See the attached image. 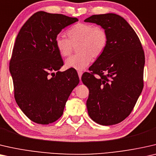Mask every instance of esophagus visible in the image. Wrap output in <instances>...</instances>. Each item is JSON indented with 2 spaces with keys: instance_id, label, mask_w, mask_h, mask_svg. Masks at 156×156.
I'll use <instances>...</instances> for the list:
<instances>
[{
  "instance_id": "esophagus-1",
  "label": "esophagus",
  "mask_w": 156,
  "mask_h": 156,
  "mask_svg": "<svg viewBox=\"0 0 156 156\" xmlns=\"http://www.w3.org/2000/svg\"><path fill=\"white\" fill-rule=\"evenodd\" d=\"M78 74L79 78H80V80L81 76H82V75H83V72L82 71H78Z\"/></svg>"
}]
</instances>
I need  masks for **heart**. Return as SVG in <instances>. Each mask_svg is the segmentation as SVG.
<instances>
[{
	"label": "heart",
	"instance_id": "b5f03b06",
	"mask_svg": "<svg viewBox=\"0 0 156 156\" xmlns=\"http://www.w3.org/2000/svg\"><path fill=\"white\" fill-rule=\"evenodd\" d=\"M69 39L57 35L54 44L61 56H69L77 45L78 54L66 60L65 65L68 69L83 71L88 66L93 57H100L108 44V34L101 26L91 23H78L72 26L67 31Z\"/></svg>",
	"mask_w": 156,
	"mask_h": 156
}]
</instances>
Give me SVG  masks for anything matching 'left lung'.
Returning <instances> with one entry per match:
<instances>
[{
	"label": "left lung",
	"mask_w": 156,
	"mask_h": 156,
	"mask_svg": "<svg viewBox=\"0 0 156 156\" xmlns=\"http://www.w3.org/2000/svg\"><path fill=\"white\" fill-rule=\"evenodd\" d=\"M84 22L100 25L109 37L106 49L90 67L91 72L81 78L89 89L88 115L101 125L118 124L130 115L143 90V47L133 28L119 15H93Z\"/></svg>",
	"instance_id": "8db88e82"
}]
</instances>
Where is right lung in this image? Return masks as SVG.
Masks as SVG:
<instances>
[{
  "label": "right lung",
  "instance_id": "right-lung-1",
  "mask_svg": "<svg viewBox=\"0 0 156 156\" xmlns=\"http://www.w3.org/2000/svg\"><path fill=\"white\" fill-rule=\"evenodd\" d=\"M77 21L76 17L62 14L37 12L15 39L10 61L14 97L23 113L37 124L58 120L79 83L73 70L58 71L63 62L54 44L61 30Z\"/></svg>",
  "mask_w": 156,
  "mask_h": 156
}]
</instances>
